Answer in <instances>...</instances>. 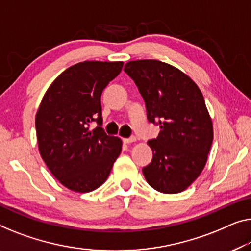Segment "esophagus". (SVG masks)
Returning <instances> with one entry per match:
<instances>
[{"label": "esophagus", "instance_id": "34e87169", "mask_svg": "<svg viewBox=\"0 0 251 251\" xmlns=\"http://www.w3.org/2000/svg\"><path fill=\"white\" fill-rule=\"evenodd\" d=\"M124 143L126 144H129V143H133V142L136 141V137L135 136H130V137H127V138H124Z\"/></svg>", "mask_w": 251, "mask_h": 251}]
</instances>
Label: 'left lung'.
<instances>
[{
  "label": "left lung",
  "mask_w": 251,
  "mask_h": 251,
  "mask_svg": "<svg viewBox=\"0 0 251 251\" xmlns=\"http://www.w3.org/2000/svg\"><path fill=\"white\" fill-rule=\"evenodd\" d=\"M124 71L143 97L149 122L161 128L148 142L153 158L142 169L144 177L158 192L180 193L201 175L212 147L204 97L188 75L156 59L130 61Z\"/></svg>",
  "instance_id": "1"
}]
</instances>
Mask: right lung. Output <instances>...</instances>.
Wrapping results in <instances>:
<instances>
[{"mask_svg": "<svg viewBox=\"0 0 251 251\" xmlns=\"http://www.w3.org/2000/svg\"><path fill=\"white\" fill-rule=\"evenodd\" d=\"M123 62L85 61L66 69L45 93L36 115L40 155L54 177L77 193L107 180L121 154V138L104 133L101 93ZM91 121L99 126L88 130Z\"/></svg>", "mask_w": 251, "mask_h": 251, "instance_id": "1", "label": "right lung"}]
</instances>
